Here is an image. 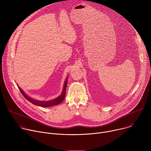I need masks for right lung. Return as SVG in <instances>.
Segmentation results:
<instances>
[{"mask_svg":"<svg viewBox=\"0 0 151 151\" xmlns=\"http://www.w3.org/2000/svg\"><path fill=\"white\" fill-rule=\"evenodd\" d=\"M68 83V78L66 79V80L64 82V87H63V92L61 93V94L58 96V97L52 100H49V101H40V100H35L33 99L30 97H29L27 95H26L24 92L21 90L19 87H18L20 92L23 94V96L30 102H31L32 103H33L35 105H37L39 106H41V107H50V106H55L57 104H58L60 103H61L64 97H65L66 96V85Z\"/></svg>","mask_w":151,"mask_h":151,"instance_id":"obj_1","label":"right lung"}]
</instances>
